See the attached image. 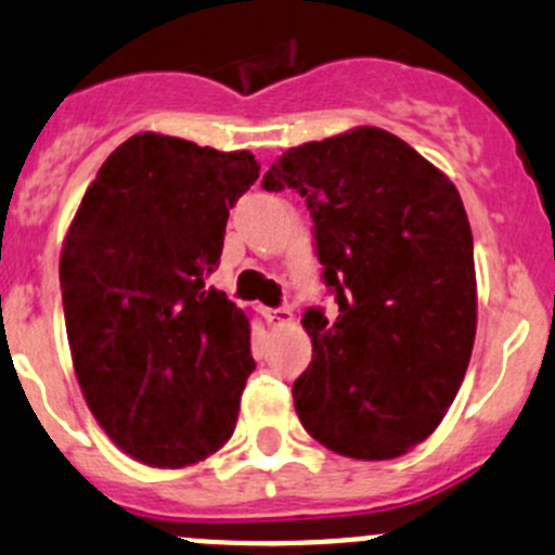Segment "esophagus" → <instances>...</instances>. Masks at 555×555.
I'll list each match as a JSON object with an SVG mask.
<instances>
[{"instance_id":"esophagus-1","label":"esophagus","mask_w":555,"mask_h":555,"mask_svg":"<svg viewBox=\"0 0 555 555\" xmlns=\"http://www.w3.org/2000/svg\"><path fill=\"white\" fill-rule=\"evenodd\" d=\"M266 319L271 327H287V324H293V309H289V306H282V309H268Z\"/></svg>"}]
</instances>
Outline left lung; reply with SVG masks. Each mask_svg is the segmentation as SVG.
Returning a JSON list of instances; mask_svg holds the SVG:
<instances>
[{"label": "left lung", "instance_id": "8db88e82", "mask_svg": "<svg viewBox=\"0 0 555 555\" xmlns=\"http://www.w3.org/2000/svg\"><path fill=\"white\" fill-rule=\"evenodd\" d=\"M298 190L338 313H304L313 354L293 384L313 440L382 462L438 429L478 324L473 231L459 190L384 128L289 147L262 177Z\"/></svg>", "mask_w": 555, "mask_h": 555}]
</instances>
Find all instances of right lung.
I'll use <instances>...</instances> for the list:
<instances>
[{"mask_svg": "<svg viewBox=\"0 0 555 555\" xmlns=\"http://www.w3.org/2000/svg\"><path fill=\"white\" fill-rule=\"evenodd\" d=\"M255 155L144 131L104 160L61 249L72 362L112 443L150 467L225 446L255 360L249 317L209 284Z\"/></svg>", "mask_w": 555, "mask_h": 555, "instance_id": "right-lung-1", "label": "right lung"}]
</instances>
